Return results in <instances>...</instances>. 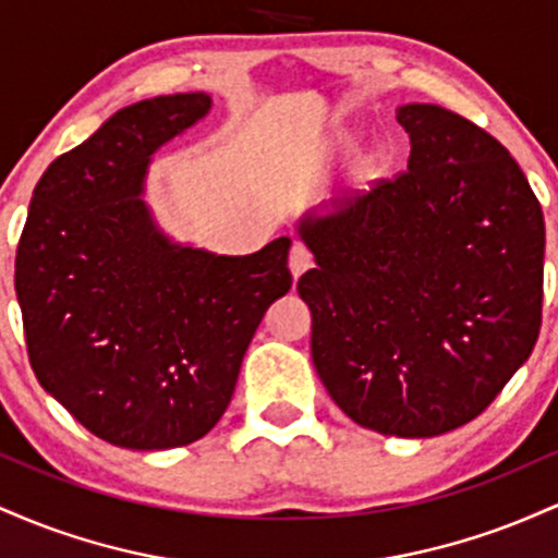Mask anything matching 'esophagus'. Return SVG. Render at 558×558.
Instances as JSON below:
<instances>
[{
    "mask_svg": "<svg viewBox=\"0 0 558 558\" xmlns=\"http://www.w3.org/2000/svg\"><path fill=\"white\" fill-rule=\"evenodd\" d=\"M312 265H315V254H312L310 248H306L301 241L293 243V246H291V257H288V267H291L293 278L304 275Z\"/></svg>",
    "mask_w": 558,
    "mask_h": 558,
    "instance_id": "obj_1",
    "label": "esophagus"
}]
</instances>
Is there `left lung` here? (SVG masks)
I'll use <instances>...</instances> for the list:
<instances>
[{
	"label": "left lung",
	"instance_id": "8db88e82",
	"mask_svg": "<svg viewBox=\"0 0 558 558\" xmlns=\"http://www.w3.org/2000/svg\"><path fill=\"white\" fill-rule=\"evenodd\" d=\"M399 123L409 170L301 220L317 267L299 296L332 401L380 435L433 438L483 414L533 354L546 226L488 131L435 105Z\"/></svg>",
	"mask_w": 558,
	"mask_h": 558
}]
</instances>
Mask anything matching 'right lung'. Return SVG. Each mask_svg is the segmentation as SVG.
Returning a JSON list of instances; mask_svg holds the SVG:
<instances>
[{"instance_id":"add662e5","label":"right lung","mask_w":558,"mask_h":558,"mask_svg":"<svg viewBox=\"0 0 558 558\" xmlns=\"http://www.w3.org/2000/svg\"><path fill=\"white\" fill-rule=\"evenodd\" d=\"M207 94L114 112L49 165L15 257L31 367L96 438L133 451L204 438L233 396L291 239L248 257L175 246L141 202L149 157L207 114Z\"/></svg>"}]
</instances>
